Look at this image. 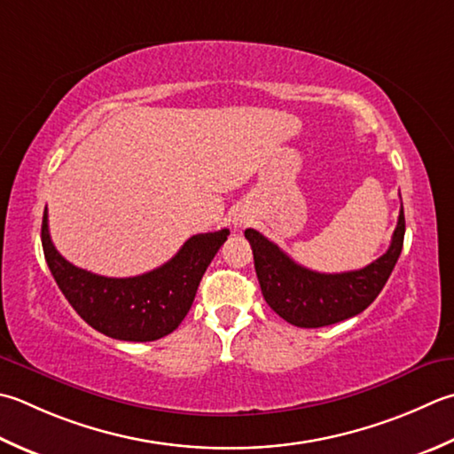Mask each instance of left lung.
Segmentation results:
<instances>
[{"mask_svg": "<svg viewBox=\"0 0 454 454\" xmlns=\"http://www.w3.org/2000/svg\"><path fill=\"white\" fill-rule=\"evenodd\" d=\"M254 265L265 303L287 323L318 328L356 317L368 309L384 289L402 254L405 236L403 204L387 252L356 271L318 273L291 260L279 246L257 230L247 228Z\"/></svg>", "mask_w": 454, "mask_h": 454, "instance_id": "8db88e82", "label": "left lung"}]
</instances>
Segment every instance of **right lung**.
<instances>
[{
  "mask_svg": "<svg viewBox=\"0 0 454 454\" xmlns=\"http://www.w3.org/2000/svg\"><path fill=\"white\" fill-rule=\"evenodd\" d=\"M230 230L197 234L161 268L136 278H104L67 262L51 242L44 208L41 242L44 260L62 295L82 321L110 339L149 342L171 334L197 295L204 271Z\"/></svg>",
  "mask_w": 454,
  "mask_h": 454,
  "instance_id": "obj_1",
  "label": "right lung"
}]
</instances>
